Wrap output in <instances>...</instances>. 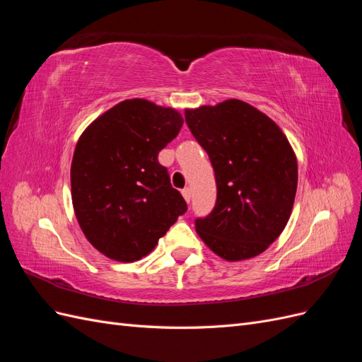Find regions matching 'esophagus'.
<instances>
[{
	"instance_id": "1",
	"label": "esophagus",
	"mask_w": 362,
	"mask_h": 362,
	"mask_svg": "<svg viewBox=\"0 0 362 362\" xmlns=\"http://www.w3.org/2000/svg\"><path fill=\"white\" fill-rule=\"evenodd\" d=\"M182 196H184V199H185V202H190V199H192V192H190V189H184L182 192Z\"/></svg>"
}]
</instances>
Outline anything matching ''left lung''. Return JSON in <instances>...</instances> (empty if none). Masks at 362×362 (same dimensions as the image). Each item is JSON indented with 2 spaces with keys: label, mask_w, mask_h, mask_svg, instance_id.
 Instances as JSON below:
<instances>
[{
  "label": "left lung",
  "mask_w": 362,
  "mask_h": 362,
  "mask_svg": "<svg viewBox=\"0 0 362 362\" xmlns=\"http://www.w3.org/2000/svg\"><path fill=\"white\" fill-rule=\"evenodd\" d=\"M193 137L214 169L213 211L194 221L214 254L228 261L264 252L286 228L298 189V161L281 128L240 100L185 110Z\"/></svg>",
  "instance_id": "1"
}]
</instances>
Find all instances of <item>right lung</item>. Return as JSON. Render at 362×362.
<instances>
[{"mask_svg": "<svg viewBox=\"0 0 362 362\" xmlns=\"http://www.w3.org/2000/svg\"><path fill=\"white\" fill-rule=\"evenodd\" d=\"M184 124L173 108L127 100L86 128L71 166L72 204L86 238L105 257L148 255L187 211L158 152Z\"/></svg>", "mask_w": 362, "mask_h": 362, "instance_id": "add662e5", "label": "right lung"}]
</instances>
